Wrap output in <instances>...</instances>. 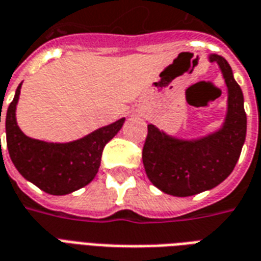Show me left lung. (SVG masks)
<instances>
[{
    "mask_svg": "<svg viewBox=\"0 0 261 261\" xmlns=\"http://www.w3.org/2000/svg\"><path fill=\"white\" fill-rule=\"evenodd\" d=\"M228 88V112L222 127L198 140H179L148 124L142 162L148 179L166 194L189 197L211 190L228 177L241 156L246 138L243 93L228 61L211 54Z\"/></svg>",
    "mask_w": 261,
    "mask_h": 261,
    "instance_id": "8db88e82",
    "label": "left lung"
}]
</instances>
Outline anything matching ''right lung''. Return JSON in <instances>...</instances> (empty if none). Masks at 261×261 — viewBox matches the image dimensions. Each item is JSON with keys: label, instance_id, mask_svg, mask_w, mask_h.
<instances>
[{"label": "right lung", "instance_id": "add662e5", "mask_svg": "<svg viewBox=\"0 0 261 261\" xmlns=\"http://www.w3.org/2000/svg\"><path fill=\"white\" fill-rule=\"evenodd\" d=\"M20 86L22 84L5 117L7 147L15 168L26 180L53 196L69 194L91 183L100 166L103 148L119 133L125 119L97 128L76 141L57 144L35 140L20 131L15 117Z\"/></svg>", "mask_w": 261, "mask_h": 261}]
</instances>
